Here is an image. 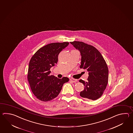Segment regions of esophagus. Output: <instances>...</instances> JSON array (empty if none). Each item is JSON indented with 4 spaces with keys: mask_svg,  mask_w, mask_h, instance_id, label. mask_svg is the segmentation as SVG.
<instances>
[{
    "mask_svg": "<svg viewBox=\"0 0 133 133\" xmlns=\"http://www.w3.org/2000/svg\"><path fill=\"white\" fill-rule=\"evenodd\" d=\"M70 80L71 82H73V83H75L77 81V80L76 79H73V78H71Z\"/></svg>",
    "mask_w": 133,
    "mask_h": 133,
    "instance_id": "esophagus-1",
    "label": "esophagus"
}]
</instances>
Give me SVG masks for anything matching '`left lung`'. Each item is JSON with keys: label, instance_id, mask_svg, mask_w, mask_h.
<instances>
[{"label": "left lung", "instance_id": "8db88e82", "mask_svg": "<svg viewBox=\"0 0 133 133\" xmlns=\"http://www.w3.org/2000/svg\"><path fill=\"white\" fill-rule=\"evenodd\" d=\"M71 44L80 52L81 63L80 68L88 72V81L82 79L79 82L84 85V90L80 96L87 99L96 100L102 96L108 85V68L104 58L96 48L80 41L71 42Z\"/></svg>", "mask_w": 133, "mask_h": 133}]
</instances>
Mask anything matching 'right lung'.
Listing matches in <instances>:
<instances>
[{
    "label": "right lung",
    "instance_id": "1",
    "mask_svg": "<svg viewBox=\"0 0 133 133\" xmlns=\"http://www.w3.org/2000/svg\"><path fill=\"white\" fill-rule=\"evenodd\" d=\"M69 42L53 43L39 49L29 61L28 80L31 90L37 98L43 102L54 99L59 95L63 85L69 81L50 75V68L58 61L60 52Z\"/></svg>",
    "mask_w": 133,
    "mask_h": 133
}]
</instances>
